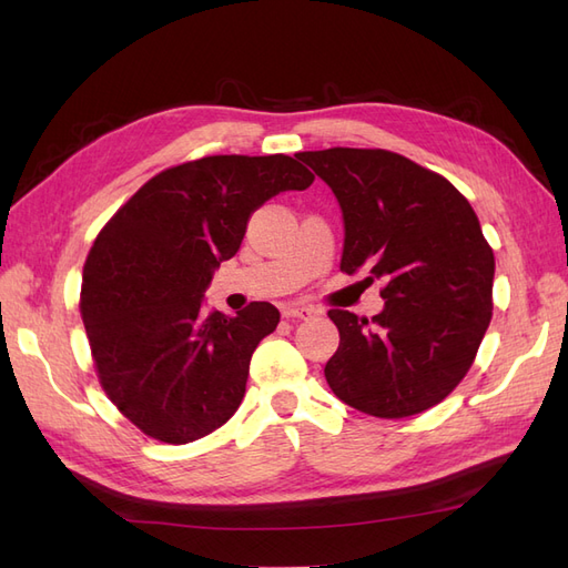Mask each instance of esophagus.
<instances>
[{"mask_svg":"<svg viewBox=\"0 0 568 568\" xmlns=\"http://www.w3.org/2000/svg\"><path fill=\"white\" fill-rule=\"evenodd\" d=\"M315 311L311 305H303V303H291L284 307V317H291V320H307L313 317Z\"/></svg>","mask_w":568,"mask_h":568,"instance_id":"1","label":"esophagus"}]
</instances>
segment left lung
I'll return each instance as SVG.
<instances>
[{"instance_id": "8db88e82", "label": "left lung", "mask_w": 568, "mask_h": 568, "mask_svg": "<svg viewBox=\"0 0 568 568\" xmlns=\"http://www.w3.org/2000/svg\"><path fill=\"white\" fill-rule=\"evenodd\" d=\"M298 159L341 205V270L384 280L372 322L329 311L341 343L326 384L365 415H419L464 379L493 317L495 257L478 217L448 180L400 153L334 146Z\"/></svg>"}]
</instances>
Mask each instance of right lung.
I'll use <instances>...</instances> for the list:
<instances>
[{
    "label": "right lung",
    "instance_id": "obj_1",
    "mask_svg": "<svg viewBox=\"0 0 568 568\" xmlns=\"http://www.w3.org/2000/svg\"><path fill=\"white\" fill-rule=\"evenodd\" d=\"M313 180L284 153L189 161L151 178L94 239L82 322L101 388L146 436L192 443L242 405L251 355L280 311L255 301L236 317L205 315L203 294L253 211Z\"/></svg>",
    "mask_w": 568,
    "mask_h": 568
}]
</instances>
